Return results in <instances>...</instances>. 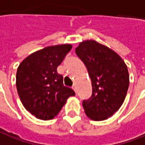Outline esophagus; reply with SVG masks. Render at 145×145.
I'll use <instances>...</instances> for the list:
<instances>
[{
	"label": "esophagus",
	"instance_id": "34e87169",
	"mask_svg": "<svg viewBox=\"0 0 145 145\" xmlns=\"http://www.w3.org/2000/svg\"><path fill=\"white\" fill-rule=\"evenodd\" d=\"M72 89H74V90L75 91V93H76V92H77V89H76V86H75V85L73 86H72Z\"/></svg>",
	"mask_w": 145,
	"mask_h": 145
}]
</instances>
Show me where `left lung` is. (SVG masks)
Segmentation results:
<instances>
[{"instance_id":"1","label":"left lung","mask_w":145,"mask_h":145,"mask_svg":"<svg viewBox=\"0 0 145 145\" xmlns=\"http://www.w3.org/2000/svg\"><path fill=\"white\" fill-rule=\"evenodd\" d=\"M75 52L92 82V96L82 101L86 114L93 121L106 120L125 101L129 85L126 64L114 51L95 40L81 42Z\"/></svg>"}]
</instances>
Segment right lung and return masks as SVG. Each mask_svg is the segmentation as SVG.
Instances as JSON below:
<instances>
[{"label":"right lung","instance_id":"1","mask_svg":"<svg viewBox=\"0 0 145 145\" xmlns=\"http://www.w3.org/2000/svg\"><path fill=\"white\" fill-rule=\"evenodd\" d=\"M71 44L50 46L28 56L19 65L16 85L24 108L41 120L53 119L67 98L75 95L63 85V78L57 72Z\"/></svg>","mask_w":145,"mask_h":145}]
</instances>
